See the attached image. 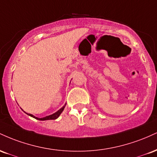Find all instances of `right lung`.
Masks as SVG:
<instances>
[{"label":"right lung","instance_id":"obj_1","mask_svg":"<svg viewBox=\"0 0 157 157\" xmlns=\"http://www.w3.org/2000/svg\"><path fill=\"white\" fill-rule=\"evenodd\" d=\"M65 106H66V105H65L63 107H62L60 110H58V111H57V112H55V113H53V114L52 115H49V116H47V117H43V118H38V117H36L34 116V115L31 114V113H27L28 115H29L30 117H32L35 118V119H37V120H56L57 118H58V117L60 116V113L63 112V111Z\"/></svg>","mask_w":157,"mask_h":157}]
</instances>
